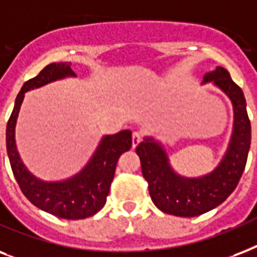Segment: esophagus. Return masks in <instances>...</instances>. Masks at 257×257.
<instances>
[{"label": "esophagus", "instance_id": "1", "mask_svg": "<svg viewBox=\"0 0 257 257\" xmlns=\"http://www.w3.org/2000/svg\"><path fill=\"white\" fill-rule=\"evenodd\" d=\"M142 141V135H141V133H138V131H134L133 133V147H137L138 146V143Z\"/></svg>", "mask_w": 257, "mask_h": 257}]
</instances>
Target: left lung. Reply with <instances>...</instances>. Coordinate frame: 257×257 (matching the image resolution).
<instances>
[{
    "instance_id": "1",
    "label": "left lung",
    "mask_w": 257,
    "mask_h": 257,
    "mask_svg": "<svg viewBox=\"0 0 257 257\" xmlns=\"http://www.w3.org/2000/svg\"><path fill=\"white\" fill-rule=\"evenodd\" d=\"M210 81L229 97L233 106L232 137L213 172L194 178L180 176L169 162L164 146L151 137H146L135 149L151 200L164 213L194 217L214 209L236 189L245 169L250 146V122L244 93L222 67L205 73L202 84Z\"/></svg>"
}]
</instances>
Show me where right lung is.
<instances>
[{"mask_svg": "<svg viewBox=\"0 0 257 257\" xmlns=\"http://www.w3.org/2000/svg\"><path fill=\"white\" fill-rule=\"evenodd\" d=\"M71 63H52L36 77L24 83L15 101V108L8 120L7 150L12 170L21 192L32 204L56 217L80 220L93 216L104 206L114 180L115 168L120 154L130 150L133 137L130 130L104 135L88 164L71 178L63 181H43L33 176L24 165L16 146V123L24 95L64 77H75Z\"/></svg>", "mask_w": 257, "mask_h": 257, "instance_id": "1", "label": "right lung"}]
</instances>
